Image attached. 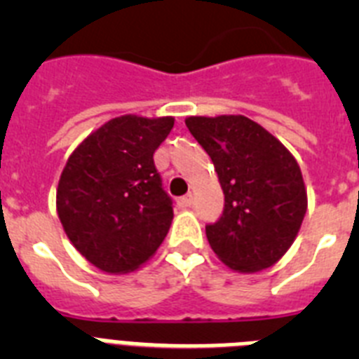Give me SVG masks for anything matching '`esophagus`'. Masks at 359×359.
Masks as SVG:
<instances>
[{
  "label": "esophagus",
  "mask_w": 359,
  "mask_h": 359,
  "mask_svg": "<svg viewBox=\"0 0 359 359\" xmlns=\"http://www.w3.org/2000/svg\"><path fill=\"white\" fill-rule=\"evenodd\" d=\"M192 203H194V198H192V194H187V196H183V198L177 199V207H180V208H190V207H192Z\"/></svg>",
  "instance_id": "esophagus-1"
}]
</instances>
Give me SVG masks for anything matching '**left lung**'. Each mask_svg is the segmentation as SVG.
Masks as SVG:
<instances>
[{"label":"left lung","mask_w":359,"mask_h":359,"mask_svg":"<svg viewBox=\"0 0 359 359\" xmlns=\"http://www.w3.org/2000/svg\"><path fill=\"white\" fill-rule=\"evenodd\" d=\"M185 123L212 158L224 194L223 215L207 226L210 248L239 273L271 268L291 248L307 210L297 160L243 115L189 116Z\"/></svg>","instance_id":"1"}]
</instances>
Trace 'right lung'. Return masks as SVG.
Returning <instances> with one entry per match:
<instances>
[{
	"label": "right lung",
	"instance_id": "add662e5",
	"mask_svg": "<svg viewBox=\"0 0 359 359\" xmlns=\"http://www.w3.org/2000/svg\"><path fill=\"white\" fill-rule=\"evenodd\" d=\"M172 128V116H116L69 154L57 214L77 252L100 271H135L163 243L174 212L152 156Z\"/></svg>",
	"mask_w": 359,
	"mask_h": 359
}]
</instances>
